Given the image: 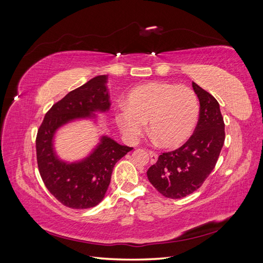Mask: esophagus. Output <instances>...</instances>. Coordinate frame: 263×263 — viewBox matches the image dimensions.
<instances>
[{
	"instance_id": "1",
	"label": "esophagus",
	"mask_w": 263,
	"mask_h": 263,
	"mask_svg": "<svg viewBox=\"0 0 263 263\" xmlns=\"http://www.w3.org/2000/svg\"><path fill=\"white\" fill-rule=\"evenodd\" d=\"M149 156H150L151 163H156L158 160V154L155 153V151H149Z\"/></svg>"
}]
</instances>
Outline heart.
<instances>
[{"instance_id": "1", "label": "heart", "mask_w": 263, "mask_h": 263, "mask_svg": "<svg viewBox=\"0 0 263 263\" xmlns=\"http://www.w3.org/2000/svg\"><path fill=\"white\" fill-rule=\"evenodd\" d=\"M200 116L196 94L186 86L168 82H149L132 89L126 107L117 110L122 132L137 138L149 122L150 133L161 146L177 148L192 136Z\"/></svg>"}]
</instances>
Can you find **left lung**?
<instances>
[{
  "mask_svg": "<svg viewBox=\"0 0 263 263\" xmlns=\"http://www.w3.org/2000/svg\"><path fill=\"white\" fill-rule=\"evenodd\" d=\"M200 116L192 136L180 148L163 153L147 171L149 182L169 198H182L201 187L216 165L225 141V124L212 94L192 83Z\"/></svg>",
  "mask_w": 263,
  "mask_h": 263,
  "instance_id": "8db88e82",
  "label": "left lung"
}]
</instances>
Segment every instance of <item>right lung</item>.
<instances>
[{
	"label": "right lung",
	"instance_id": "obj_1",
	"mask_svg": "<svg viewBox=\"0 0 263 263\" xmlns=\"http://www.w3.org/2000/svg\"><path fill=\"white\" fill-rule=\"evenodd\" d=\"M107 76H98L52 105L46 113L36 137L37 164L49 192L70 209L84 210L98 205L107 191L115 163L133 149L103 136L99 146L83 160L67 163L53 150V135L62 125L94 112L109 109Z\"/></svg>",
	"mask_w": 263,
	"mask_h": 263
}]
</instances>
